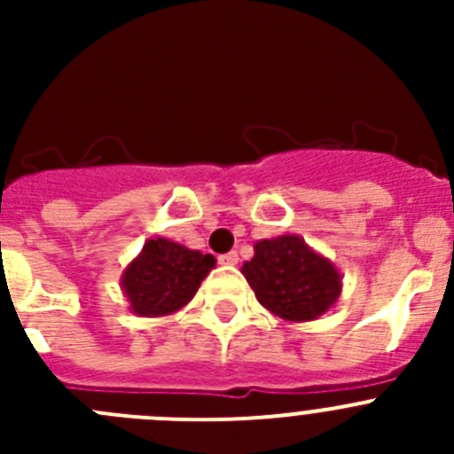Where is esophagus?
Listing matches in <instances>:
<instances>
[{
	"mask_svg": "<svg viewBox=\"0 0 454 454\" xmlns=\"http://www.w3.org/2000/svg\"><path fill=\"white\" fill-rule=\"evenodd\" d=\"M220 266H236L239 263V254L236 252H227V254H220L218 256Z\"/></svg>",
	"mask_w": 454,
	"mask_h": 454,
	"instance_id": "esophagus-1",
	"label": "esophagus"
}]
</instances>
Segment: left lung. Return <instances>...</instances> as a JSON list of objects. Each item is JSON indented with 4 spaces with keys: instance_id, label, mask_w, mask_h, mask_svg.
<instances>
[{
    "instance_id": "obj_1",
    "label": "left lung",
    "mask_w": 454,
    "mask_h": 454,
    "mask_svg": "<svg viewBox=\"0 0 454 454\" xmlns=\"http://www.w3.org/2000/svg\"><path fill=\"white\" fill-rule=\"evenodd\" d=\"M240 272L262 307L288 323L327 314L343 288L339 268L295 234L256 240L254 256Z\"/></svg>"
}]
</instances>
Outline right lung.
Wrapping results in <instances>:
<instances>
[{"instance_id": "right-lung-1", "label": "right lung", "mask_w": 454, "mask_h": 454, "mask_svg": "<svg viewBox=\"0 0 454 454\" xmlns=\"http://www.w3.org/2000/svg\"><path fill=\"white\" fill-rule=\"evenodd\" d=\"M214 268L215 259L211 254L156 236L145 240L140 254L124 268L120 288L131 314L159 318L186 307Z\"/></svg>"}]
</instances>
